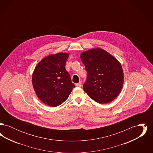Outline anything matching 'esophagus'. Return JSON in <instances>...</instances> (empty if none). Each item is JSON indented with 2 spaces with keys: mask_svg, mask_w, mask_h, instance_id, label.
I'll list each match as a JSON object with an SVG mask.
<instances>
[{
  "mask_svg": "<svg viewBox=\"0 0 153 153\" xmlns=\"http://www.w3.org/2000/svg\"><path fill=\"white\" fill-rule=\"evenodd\" d=\"M82 85V84H81V82H79V83H77L76 84V87H81Z\"/></svg>",
  "mask_w": 153,
  "mask_h": 153,
  "instance_id": "obj_1",
  "label": "esophagus"
}]
</instances>
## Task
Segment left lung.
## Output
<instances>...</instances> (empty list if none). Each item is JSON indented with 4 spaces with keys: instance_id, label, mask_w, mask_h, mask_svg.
I'll use <instances>...</instances> for the list:
<instances>
[{
    "instance_id": "8db88e82",
    "label": "left lung",
    "mask_w": 153,
    "mask_h": 153,
    "mask_svg": "<svg viewBox=\"0 0 153 153\" xmlns=\"http://www.w3.org/2000/svg\"><path fill=\"white\" fill-rule=\"evenodd\" d=\"M80 58L87 72L84 91L100 104L114 100L123 84V72L119 62L108 52L99 48L83 52Z\"/></svg>"
}]
</instances>
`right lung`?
Returning a JSON list of instances; mask_svg holds the SVG:
<instances>
[{"label": "right lung", "instance_id": "obj_1", "mask_svg": "<svg viewBox=\"0 0 153 153\" xmlns=\"http://www.w3.org/2000/svg\"><path fill=\"white\" fill-rule=\"evenodd\" d=\"M68 57L65 53L49 56L38 64L33 74L36 96L49 106L55 107L63 103L75 87L65 69Z\"/></svg>", "mask_w": 153, "mask_h": 153}]
</instances>
